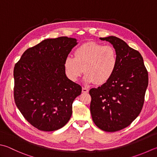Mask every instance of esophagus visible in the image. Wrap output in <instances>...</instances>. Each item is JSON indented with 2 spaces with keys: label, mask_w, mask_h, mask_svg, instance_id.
I'll return each instance as SVG.
<instances>
[{
  "label": "esophagus",
  "mask_w": 157,
  "mask_h": 157,
  "mask_svg": "<svg viewBox=\"0 0 157 157\" xmlns=\"http://www.w3.org/2000/svg\"><path fill=\"white\" fill-rule=\"evenodd\" d=\"M82 93H87L88 91H89V90H88V89H87V87H82Z\"/></svg>",
  "instance_id": "34e87169"
}]
</instances>
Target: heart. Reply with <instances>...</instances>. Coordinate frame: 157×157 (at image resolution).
Listing matches in <instances>:
<instances>
[{
  "label": "heart",
  "instance_id": "b5f03b06",
  "mask_svg": "<svg viewBox=\"0 0 157 157\" xmlns=\"http://www.w3.org/2000/svg\"><path fill=\"white\" fill-rule=\"evenodd\" d=\"M74 55L75 57L68 56L64 61L66 75L72 81H77L83 68L85 82L103 85L112 78L117 69V53L111 46L89 42L79 46Z\"/></svg>",
  "mask_w": 157,
  "mask_h": 157
}]
</instances>
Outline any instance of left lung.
Segmentation results:
<instances>
[{
  "label": "left lung",
  "mask_w": 157,
  "mask_h": 157,
  "mask_svg": "<svg viewBox=\"0 0 157 157\" xmlns=\"http://www.w3.org/2000/svg\"><path fill=\"white\" fill-rule=\"evenodd\" d=\"M113 44L118 57L117 69L106 83L90 90V111L95 124L106 132L129 126L142 109L148 73L142 56L115 36L100 38Z\"/></svg>",
  "instance_id": "left-lung-1"
}]
</instances>
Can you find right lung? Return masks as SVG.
Segmentation results:
<instances>
[{
  "mask_svg": "<svg viewBox=\"0 0 157 157\" xmlns=\"http://www.w3.org/2000/svg\"><path fill=\"white\" fill-rule=\"evenodd\" d=\"M76 44V39L67 37L44 40L25 51L15 65V102L38 130L54 131L70 119L82 87L67 78L64 61Z\"/></svg>",
  "mask_w": 157,
  "mask_h": 157,
  "instance_id": "1",
  "label": "right lung"
}]
</instances>
